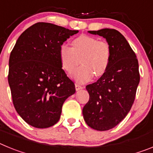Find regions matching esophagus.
I'll return each mask as SVG.
<instances>
[{"instance_id":"esophagus-1","label":"esophagus","mask_w":153,"mask_h":153,"mask_svg":"<svg viewBox=\"0 0 153 153\" xmlns=\"http://www.w3.org/2000/svg\"><path fill=\"white\" fill-rule=\"evenodd\" d=\"M75 88H76V90H81V89H83V87L82 86H80L79 84H78V83H76Z\"/></svg>"}]
</instances>
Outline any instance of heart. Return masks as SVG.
<instances>
[{
	"label": "heart",
	"mask_w": 153,
	"mask_h": 153,
	"mask_svg": "<svg viewBox=\"0 0 153 153\" xmlns=\"http://www.w3.org/2000/svg\"><path fill=\"white\" fill-rule=\"evenodd\" d=\"M71 44L72 47L66 44L60 46L59 55L62 67L69 74L81 63L82 66L73 74L76 80L86 83L94 74L97 77L105 74L112 54L111 47L107 41L83 34L74 39Z\"/></svg>",
	"instance_id": "1"
}]
</instances>
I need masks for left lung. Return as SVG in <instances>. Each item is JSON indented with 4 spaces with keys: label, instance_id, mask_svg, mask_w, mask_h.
<instances>
[{
    "label": "left lung",
    "instance_id": "obj_1",
    "mask_svg": "<svg viewBox=\"0 0 153 153\" xmlns=\"http://www.w3.org/2000/svg\"><path fill=\"white\" fill-rule=\"evenodd\" d=\"M88 32L104 37L112 50L106 72L86 86L90 99L83 109L89 126L106 131L118 125L132 107L140 79L139 63L134 51L118 30L105 28Z\"/></svg>",
    "mask_w": 153,
    "mask_h": 153
}]
</instances>
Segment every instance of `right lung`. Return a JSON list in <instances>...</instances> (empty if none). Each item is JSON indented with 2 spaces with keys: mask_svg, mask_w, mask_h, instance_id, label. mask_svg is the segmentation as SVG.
I'll list each match as a JSON object with an SVG mask.
<instances>
[{
  "mask_svg": "<svg viewBox=\"0 0 153 153\" xmlns=\"http://www.w3.org/2000/svg\"><path fill=\"white\" fill-rule=\"evenodd\" d=\"M78 30L40 22L24 31L9 59L8 83L16 111L29 125L48 128L59 121L75 85L62 69L60 47Z\"/></svg>",
  "mask_w": 153,
  "mask_h": 153,
  "instance_id": "add662e5",
  "label": "right lung"
}]
</instances>
